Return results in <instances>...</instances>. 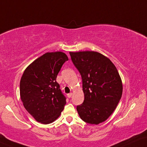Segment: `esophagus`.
I'll return each instance as SVG.
<instances>
[{"instance_id": "esophagus-1", "label": "esophagus", "mask_w": 147, "mask_h": 147, "mask_svg": "<svg viewBox=\"0 0 147 147\" xmlns=\"http://www.w3.org/2000/svg\"><path fill=\"white\" fill-rule=\"evenodd\" d=\"M72 93H70V94H67V96H68V98H71L72 97Z\"/></svg>"}]
</instances>
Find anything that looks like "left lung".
Instances as JSON below:
<instances>
[{"mask_svg":"<svg viewBox=\"0 0 147 147\" xmlns=\"http://www.w3.org/2000/svg\"><path fill=\"white\" fill-rule=\"evenodd\" d=\"M83 81L84 102L77 107L81 119L98 125L115 110L123 92L118 70L107 57L92 51L70 52Z\"/></svg>","mask_w":147,"mask_h":147,"instance_id":"obj_1","label":"left lung"}]
</instances>
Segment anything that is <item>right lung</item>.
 I'll list each match as a JSON object with an SVG mask.
<instances>
[{
  "label": "right lung",
  "mask_w": 147,
  "mask_h": 147,
  "mask_svg": "<svg viewBox=\"0 0 147 147\" xmlns=\"http://www.w3.org/2000/svg\"><path fill=\"white\" fill-rule=\"evenodd\" d=\"M67 60V55L63 52H47L24 70L20 80V98L26 110L36 121L51 123L64 110L66 98L56 78Z\"/></svg>",
  "instance_id": "add662e5"
}]
</instances>
